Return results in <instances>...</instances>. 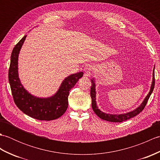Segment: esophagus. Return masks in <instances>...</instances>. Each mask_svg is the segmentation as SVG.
I'll use <instances>...</instances> for the list:
<instances>
[{
    "label": "esophagus",
    "mask_w": 160,
    "mask_h": 160,
    "mask_svg": "<svg viewBox=\"0 0 160 160\" xmlns=\"http://www.w3.org/2000/svg\"><path fill=\"white\" fill-rule=\"evenodd\" d=\"M93 66L91 65V64H87L85 65L84 68V76L86 77H89L91 76V71H92Z\"/></svg>",
    "instance_id": "34e87169"
}]
</instances>
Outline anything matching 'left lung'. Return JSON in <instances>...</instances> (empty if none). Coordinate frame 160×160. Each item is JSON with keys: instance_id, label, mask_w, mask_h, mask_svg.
I'll list each match as a JSON object with an SVG mask.
<instances>
[{"instance_id": "left-lung-1", "label": "left lung", "mask_w": 160, "mask_h": 160, "mask_svg": "<svg viewBox=\"0 0 160 160\" xmlns=\"http://www.w3.org/2000/svg\"><path fill=\"white\" fill-rule=\"evenodd\" d=\"M154 69H155V66L153 68V71H152V79L151 85L150 87V91H149L148 93L147 94V96H146V98H144V100H143V102H142V104L138 108H135V109L132 110L130 112H127V113H121V114L107 113H104L103 111H102L100 108H98L96 103V80H95L93 78L92 79H91V84H91V91H90V94H91V107H92V108L93 111L95 112V113H96L100 118L102 119V120H107L108 122H122L136 116L137 115L140 113V112L144 108L146 104H147V102L149 99V98H150V96L152 93V91L154 89V86H155Z\"/></svg>"}]
</instances>
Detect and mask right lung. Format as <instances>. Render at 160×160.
I'll list each match as a JSON object with an SVG mask.
<instances>
[{"label":"right lung","instance_id":"right-lung-1","mask_svg":"<svg viewBox=\"0 0 160 160\" xmlns=\"http://www.w3.org/2000/svg\"><path fill=\"white\" fill-rule=\"evenodd\" d=\"M25 35L13 47L9 69V82L13 100L20 111L39 120H53L65 113L68 107L69 91L75 86L83 72L73 73L64 78L59 89L53 96L39 98L30 93L20 82L18 75V56L25 42Z\"/></svg>","mask_w":160,"mask_h":160}]
</instances>
